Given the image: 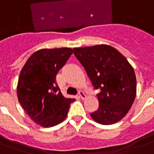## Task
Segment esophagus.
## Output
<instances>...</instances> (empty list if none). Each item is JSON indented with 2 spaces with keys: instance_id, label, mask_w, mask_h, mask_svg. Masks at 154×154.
I'll use <instances>...</instances> for the list:
<instances>
[{
  "instance_id": "esophagus-1",
  "label": "esophagus",
  "mask_w": 154,
  "mask_h": 154,
  "mask_svg": "<svg viewBox=\"0 0 154 154\" xmlns=\"http://www.w3.org/2000/svg\"><path fill=\"white\" fill-rule=\"evenodd\" d=\"M78 97L81 99H82V100H84L86 97V95L85 94V93L83 91H79V93H78Z\"/></svg>"
}]
</instances>
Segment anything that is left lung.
<instances>
[{
  "instance_id": "left-lung-1",
  "label": "left lung",
  "mask_w": 154,
  "mask_h": 154,
  "mask_svg": "<svg viewBox=\"0 0 154 154\" xmlns=\"http://www.w3.org/2000/svg\"><path fill=\"white\" fill-rule=\"evenodd\" d=\"M74 55L83 65L97 94L99 109L90 113L99 124L119 122L130 109L137 92L134 68L113 47L98 45L74 48Z\"/></svg>"
}]
</instances>
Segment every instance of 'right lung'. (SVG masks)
Masks as SVG:
<instances>
[{
  "label": "right lung",
  "mask_w": 154,
  "mask_h": 154,
  "mask_svg": "<svg viewBox=\"0 0 154 154\" xmlns=\"http://www.w3.org/2000/svg\"><path fill=\"white\" fill-rule=\"evenodd\" d=\"M73 50L70 48L43 49L30 56L20 71L17 94L26 113L37 124L52 127L67 117L70 104L60 93L56 75Z\"/></svg>",
  "instance_id": "obj_1"
}]
</instances>
